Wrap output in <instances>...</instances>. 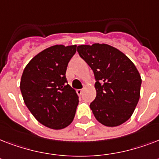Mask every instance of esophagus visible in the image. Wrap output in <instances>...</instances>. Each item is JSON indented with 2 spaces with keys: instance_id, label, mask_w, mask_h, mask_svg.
Listing matches in <instances>:
<instances>
[{
  "instance_id": "obj_1",
  "label": "esophagus",
  "mask_w": 159,
  "mask_h": 159,
  "mask_svg": "<svg viewBox=\"0 0 159 159\" xmlns=\"http://www.w3.org/2000/svg\"><path fill=\"white\" fill-rule=\"evenodd\" d=\"M82 92H83V90L82 89H78L77 90V93L78 95H82Z\"/></svg>"
}]
</instances>
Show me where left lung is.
I'll return each instance as SVG.
<instances>
[{"label":"left lung","instance_id":"1","mask_svg":"<svg viewBox=\"0 0 159 159\" xmlns=\"http://www.w3.org/2000/svg\"><path fill=\"white\" fill-rule=\"evenodd\" d=\"M79 55L93 70L96 99L90 108L100 123L119 126L133 115L140 97L142 79L135 65L115 47L106 43L77 46Z\"/></svg>","mask_w":159,"mask_h":159}]
</instances>
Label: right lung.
Returning a JSON list of instances; mask_svg holds the SVG:
<instances>
[{"mask_svg": "<svg viewBox=\"0 0 159 159\" xmlns=\"http://www.w3.org/2000/svg\"><path fill=\"white\" fill-rule=\"evenodd\" d=\"M77 45L51 46L35 55L26 65L20 79L24 102L43 125L62 129L74 119L78 96L67 84V64Z\"/></svg>", "mask_w": 159, "mask_h": 159, "instance_id": "obj_1", "label": "right lung"}]
</instances>
